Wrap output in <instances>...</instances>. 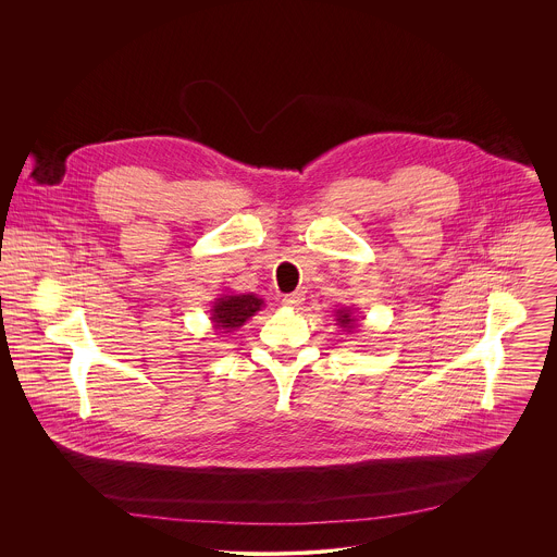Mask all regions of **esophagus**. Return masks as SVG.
I'll return each mask as SVG.
<instances>
[{
    "mask_svg": "<svg viewBox=\"0 0 557 557\" xmlns=\"http://www.w3.org/2000/svg\"><path fill=\"white\" fill-rule=\"evenodd\" d=\"M302 302H305V292H294V294H289V296L283 298V305L289 307V309H296V307H300Z\"/></svg>",
    "mask_w": 557,
    "mask_h": 557,
    "instance_id": "obj_1",
    "label": "esophagus"
}]
</instances>
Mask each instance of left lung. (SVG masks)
Listing matches in <instances>:
<instances>
[{
	"instance_id": "left-lung-1",
	"label": "left lung",
	"mask_w": 557,
	"mask_h": 557,
	"mask_svg": "<svg viewBox=\"0 0 557 557\" xmlns=\"http://www.w3.org/2000/svg\"><path fill=\"white\" fill-rule=\"evenodd\" d=\"M336 321H338V325H341V327H345L347 332H351V327H354V321H356V319L351 318V311L343 309V311H338Z\"/></svg>"
}]
</instances>
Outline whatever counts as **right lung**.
<instances>
[{"label":"right lung","instance_id":"right-lung-1","mask_svg":"<svg viewBox=\"0 0 557 557\" xmlns=\"http://www.w3.org/2000/svg\"><path fill=\"white\" fill-rule=\"evenodd\" d=\"M263 300L255 294H239V296H223L212 307V321L216 330L232 332L239 325H244L246 319L252 318L257 311H261Z\"/></svg>","mask_w":557,"mask_h":557}]
</instances>
